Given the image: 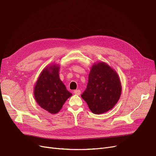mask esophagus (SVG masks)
I'll return each mask as SVG.
<instances>
[{
	"mask_svg": "<svg viewBox=\"0 0 156 156\" xmlns=\"http://www.w3.org/2000/svg\"><path fill=\"white\" fill-rule=\"evenodd\" d=\"M73 92H74V94L78 95V96H79V95L81 94V91H80V90H74L73 91Z\"/></svg>",
	"mask_w": 156,
	"mask_h": 156,
	"instance_id": "esophagus-1",
	"label": "esophagus"
}]
</instances>
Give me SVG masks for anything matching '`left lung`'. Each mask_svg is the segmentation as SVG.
Returning a JSON list of instances; mask_svg holds the SVG:
<instances>
[{
	"label": "left lung",
	"instance_id": "1",
	"mask_svg": "<svg viewBox=\"0 0 156 156\" xmlns=\"http://www.w3.org/2000/svg\"><path fill=\"white\" fill-rule=\"evenodd\" d=\"M121 84L117 73L104 62L94 65L82 98L95 114L108 112L118 102Z\"/></svg>",
	"mask_w": 156,
	"mask_h": 156
}]
</instances>
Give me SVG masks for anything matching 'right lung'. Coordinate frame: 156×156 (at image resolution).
I'll return each mask as SVG.
<instances>
[{
	"label": "right lung",
	"instance_id": "obj_1",
	"mask_svg": "<svg viewBox=\"0 0 156 156\" xmlns=\"http://www.w3.org/2000/svg\"><path fill=\"white\" fill-rule=\"evenodd\" d=\"M45 68L37 81L34 96L38 105L50 113L55 114L72 96L60 80L57 66Z\"/></svg>",
	"mask_w": 156,
	"mask_h": 156
}]
</instances>
